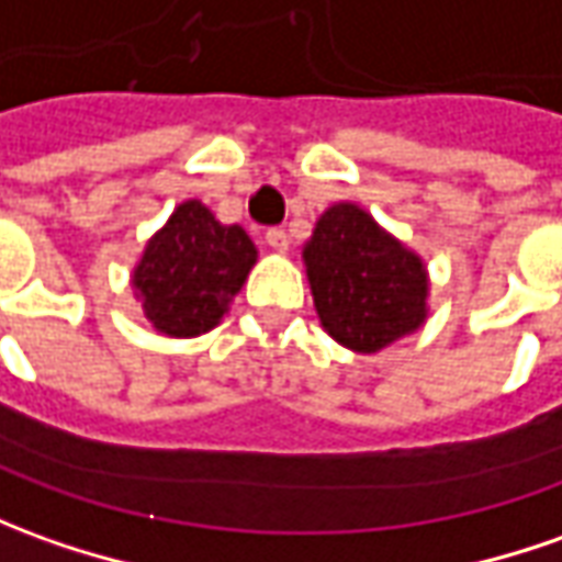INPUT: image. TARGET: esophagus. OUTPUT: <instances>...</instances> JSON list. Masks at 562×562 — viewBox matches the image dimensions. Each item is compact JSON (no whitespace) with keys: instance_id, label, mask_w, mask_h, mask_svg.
I'll list each match as a JSON object with an SVG mask.
<instances>
[{"instance_id":"obj_1","label":"esophagus","mask_w":562,"mask_h":562,"mask_svg":"<svg viewBox=\"0 0 562 562\" xmlns=\"http://www.w3.org/2000/svg\"><path fill=\"white\" fill-rule=\"evenodd\" d=\"M265 239H267V246H270L273 251H280V255L289 251V236H285V231H280V227H270Z\"/></svg>"}]
</instances>
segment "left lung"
Returning a JSON list of instances; mask_svg holds the SVG:
<instances>
[{
  "label": "left lung",
  "instance_id": "left-lung-1",
  "mask_svg": "<svg viewBox=\"0 0 562 562\" xmlns=\"http://www.w3.org/2000/svg\"><path fill=\"white\" fill-rule=\"evenodd\" d=\"M313 307L331 338L378 353L427 319V267L353 202L329 205L304 243Z\"/></svg>",
  "mask_w": 562,
  "mask_h": 562
}]
</instances>
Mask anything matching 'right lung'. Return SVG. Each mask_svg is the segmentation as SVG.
<instances>
[{
  "instance_id": "right-lung-1",
  "label": "right lung",
  "mask_w": 562,
  "mask_h": 562,
  "mask_svg": "<svg viewBox=\"0 0 562 562\" xmlns=\"http://www.w3.org/2000/svg\"><path fill=\"white\" fill-rule=\"evenodd\" d=\"M255 261L258 249L249 233L221 224L200 200H187L147 239L132 289L153 329L196 338L224 319Z\"/></svg>"
}]
</instances>
